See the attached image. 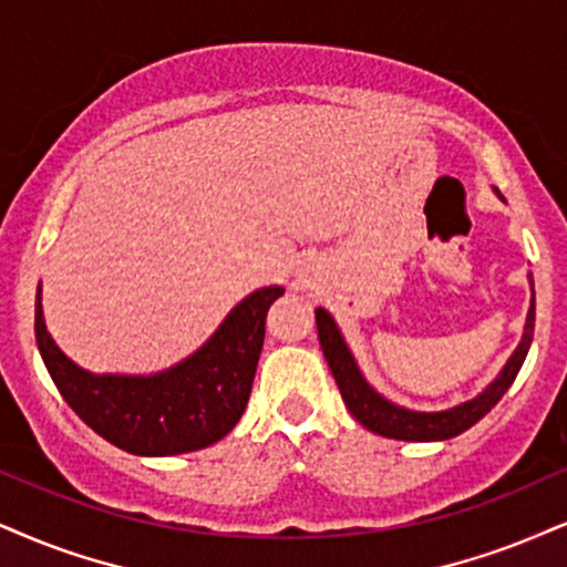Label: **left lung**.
<instances>
[{
  "mask_svg": "<svg viewBox=\"0 0 567 567\" xmlns=\"http://www.w3.org/2000/svg\"><path fill=\"white\" fill-rule=\"evenodd\" d=\"M530 291H534V278H530ZM534 320L536 302L534 297H530L520 344L515 347L513 358L505 362V368L499 370L497 379L488 383L478 396L442 412H417L389 402L386 396H381L379 391L370 386V383L362 379L358 362H354L352 352H349L339 326L333 323V318L328 316L323 307L316 310L320 347H323L328 368H331L333 379H337L341 400H344L349 412H352L368 431L386 439H400V442H442V439L460 436V433L471 429V425H476L481 417L502 400V394L513 386L515 375H518L523 360H526L528 354L530 341H534Z\"/></svg>",
  "mask_w": 567,
  "mask_h": 567,
  "instance_id": "left-lung-1",
  "label": "left lung"
}]
</instances>
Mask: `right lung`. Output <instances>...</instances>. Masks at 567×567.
Segmentation results:
<instances>
[{"instance_id": "add662e5", "label": "right lung", "mask_w": 567, "mask_h": 567, "mask_svg": "<svg viewBox=\"0 0 567 567\" xmlns=\"http://www.w3.org/2000/svg\"><path fill=\"white\" fill-rule=\"evenodd\" d=\"M281 286L251 291L192 358L152 375H96L75 365L49 337L37 291L41 360L75 415L110 444L142 457L197 452L239 423L265 341V318Z\"/></svg>"}]
</instances>
